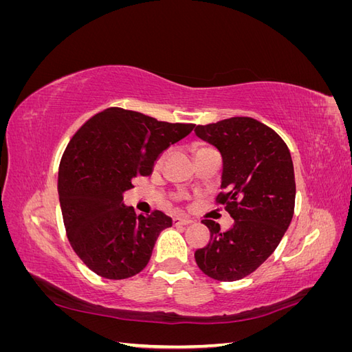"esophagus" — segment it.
<instances>
[{
  "label": "esophagus",
  "instance_id": "34e87169",
  "mask_svg": "<svg viewBox=\"0 0 352 352\" xmlns=\"http://www.w3.org/2000/svg\"><path fill=\"white\" fill-rule=\"evenodd\" d=\"M190 223H192V220L188 217H173V225L176 226H186L190 225Z\"/></svg>",
  "mask_w": 352,
  "mask_h": 352
}]
</instances>
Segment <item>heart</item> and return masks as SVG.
Returning a JSON list of instances; mask_svg holds the SVG:
<instances>
[{"label": "heart", "mask_w": 352, "mask_h": 352, "mask_svg": "<svg viewBox=\"0 0 352 352\" xmlns=\"http://www.w3.org/2000/svg\"><path fill=\"white\" fill-rule=\"evenodd\" d=\"M202 148H207V146H197V148H195V151H198V150H202Z\"/></svg>", "instance_id": "obj_1"}]
</instances>
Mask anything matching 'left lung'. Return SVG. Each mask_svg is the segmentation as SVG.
<instances>
[{
  "label": "left lung",
  "instance_id": "1",
  "mask_svg": "<svg viewBox=\"0 0 352 352\" xmlns=\"http://www.w3.org/2000/svg\"><path fill=\"white\" fill-rule=\"evenodd\" d=\"M195 133L223 158L221 192L233 226L202 223L210 241L195 251L198 267L220 282L239 280L257 270L278 248L295 208V175L289 148L272 127L252 117H230L198 124Z\"/></svg>",
  "mask_w": 352,
  "mask_h": 352
}]
</instances>
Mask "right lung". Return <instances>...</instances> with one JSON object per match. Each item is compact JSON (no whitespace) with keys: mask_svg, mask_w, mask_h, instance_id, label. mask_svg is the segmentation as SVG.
<instances>
[{"mask_svg":"<svg viewBox=\"0 0 352 352\" xmlns=\"http://www.w3.org/2000/svg\"><path fill=\"white\" fill-rule=\"evenodd\" d=\"M194 126L110 107L73 135L58 167V197L67 239L94 273L120 280L145 269L172 219L160 210L138 216L123 192L135 177L150 176L160 154Z\"/></svg>","mask_w":352,"mask_h":352,"instance_id":"1","label":"right lung"}]
</instances>
